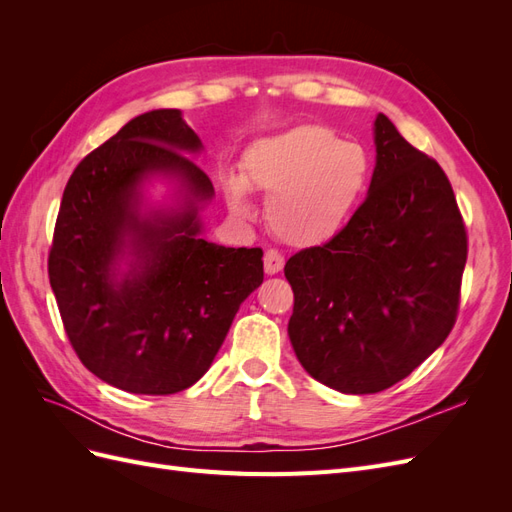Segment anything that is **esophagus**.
<instances>
[{
  "mask_svg": "<svg viewBox=\"0 0 512 512\" xmlns=\"http://www.w3.org/2000/svg\"><path fill=\"white\" fill-rule=\"evenodd\" d=\"M282 267H284V256L277 250H269L265 254V273L275 275V273L282 271Z\"/></svg>",
  "mask_w": 512,
  "mask_h": 512,
  "instance_id": "obj_1",
  "label": "esophagus"
}]
</instances>
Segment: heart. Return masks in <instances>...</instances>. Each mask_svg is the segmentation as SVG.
<instances>
[{"label":"heart","mask_w":512,"mask_h":512,"mask_svg":"<svg viewBox=\"0 0 512 512\" xmlns=\"http://www.w3.org/2000/svg\"><path fill=\"white\" fill-rule=\"evenodd\" d=\"M243 181L267 196V222L290 245H318L335 237L363 198L371 158L363 145L342 141L324 126H299L265 136L245 151ZM226 179L230 209L250 218L245 185Z\"/></svg>","instance_id":"b5f03b06"}]
</instances>
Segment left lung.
Masks as SVG:
<instances>
[{
	"instance_id": "8db88e82",
	"label": "left lung",
	"mask_w": 512,
	"mask_h": 512,
	"mask_svg": "<svg viewBox=\"0 0 512 512\" xmlns=\"http://www.w3.org/2000/svg\"><path fill=\"white\" fill-rule=\"evenodd\" d=\"M369 194L324 245L288 258V335L318 382L380 393L442 346L459 312L468 232L440 164L376 117Z\"/></svg>"
}]
</instances>
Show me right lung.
I'll return each mask as SVG.
<instances>
[{
  "label": "right lung",
  "mask_w": 512,
  "mask_h": 512,
  "mask_svg": "<svg viewBox=\"0 0 512 512\" xmlns=\"http://www.w3.org/2000/svg\"><path fill=\"white\" fill-rule=\"evenodd\" d=\"M200 147L177 108L138 115L79 162L61 198L49 252L61 322L81 363L121 391L173 395L203 378L265 277L260 247L198 237L213 183L185 153ZM160 172L182 181L186 205L141 214L137 188Z\"/></svg>",
  "instance_id": "obj_1"
}]
</instances>
